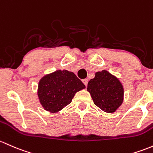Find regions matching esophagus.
<instances>
[{
  "instance_id": "obj_1",
  "label": "esophagus",
  "mask_w": 153,
  "mask_h": 153,
  "mask_svg": "<svg viewBox=\"0 0 153 153\" xmlns=\"http://www.w3.org/2000/svg\"><path fill=\"white\" fill-rule=\"evenodd\" d=\"M82 81H83V84H84L85 86H87V85H88V79H83V80H82Z\"/></svg>"
}]
</instances>
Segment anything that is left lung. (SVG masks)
<instances>
[{
  "mask_svg": "<svg viewBox=\"0 0 153 153\" xmlns=\"http://www.w3.org/2000/svg\"><path fill=\"white\" fill-rule=\"evenodd\" d=\"M87 91L91 96L94 105L104 112H115L123 103V85L107 70L96 73L94 78L88 81Z\"/></svg>",
  "mask_w": 153,
  "mask_h": 153,
  "instance_id": "obj_1",
  "label": "left lung"
}]
</instances>
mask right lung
<instances>
[{
    "label": "right lung",
    "mask_w": 153,
    "mask_h": 153,
    "mask_svg": "<svg viewBox=\"0 0 153 153\" xmlns=\"http://www.w3.org/2000/svg\"><path fill=\"white\" fill-rule=\"evenodd\" d=\"M85 88L73 73L66 70H56L40 80L38 96L46 111L57 112L72 102L76 92Z\"/></svg>",
    "instance_id": "1"
}]
</instances>
